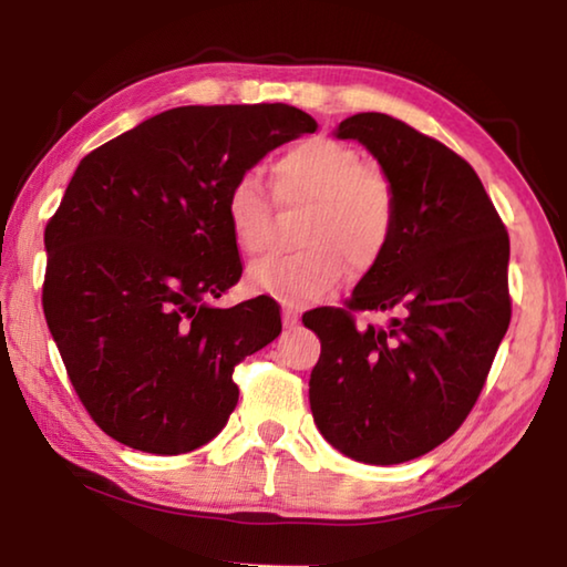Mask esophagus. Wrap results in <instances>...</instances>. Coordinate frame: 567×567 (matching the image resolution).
Instances as JSON below:
<instances>
[{"label":"esophagus","instance_id":"1","mask_svg":"<svg viewBox=\"0 0 567 567\" xmlns=\"http://www.w3.org/2000/svg\"><path fill=\"white\" fill-rule=\"evenodd\" d=\"M297 322H300V315H297L292 307H285V310H282V324H285V328H295Z\"/></svg>","mask_w":567,"mask_h":567}]
</instances>
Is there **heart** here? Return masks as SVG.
<instances>
[{
  "label": "heart",
  "instance_id": "b5f03b06",
  "mask_svg": "<svg viewBox=\"0 0 567 567\" xmlns=\"http://www.w3.org/2000/svg\"><path fill=\"white\" fill-rule=\"evenodd\" d=\"M272 187L282 205H310L297 243L305 249L270 255L247 272L252 290L305 307L330 295L352 270H368L385 252L395 229V187L358 150L312 137L287 147L272 165ZM225 215L235 245L260 255L275 239V203L262 175L245 169L229 185Z\"/></svg>",
  "mask_w": 567,
  "mask_h": 567
}]
</instances>
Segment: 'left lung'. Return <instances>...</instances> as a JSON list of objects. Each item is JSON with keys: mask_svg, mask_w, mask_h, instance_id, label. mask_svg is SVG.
I'll return each mask as SVG.
<instances>
[{"mask_svg": "<svg viewBox=\"0 0 567 567\" xmlns=\"http://www.w3.org/2000/svg\"><path fill=\"white\" fill-rule=\"evenodd\" d=\"M395 187L390 245L344 307L302 315L322 352L310 375L315 425L370 465L420 457L475 408L511 324V239L467 162L390 114L340 122ZM358 311H392L358 329Z\"/></svg>", "mask_w": 567, "mask_h": 567, "instance_id": "8db88e82", "label": "left lung"}]
</instances>
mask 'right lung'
<instances>
[{
  "instance_id": "1",
  "label": "right lung",
  "mask_w": 567,
  "mask_h": 567,
  "mask_svg": "<svg viewBox=\"0 0 567 567\" xmlns=\"http://www.w3.org/2000/svg\"><path fill=\"white\" fill-rule=\"evenodd\" d=\"M315 130L280 102L192 104L80 162L44 229L42 307L74 392L117 443L179 455L225 427L235 368L282 330L265 295L209 305L243 275L227 189Z\"/></svg>"
}]
</instances>
